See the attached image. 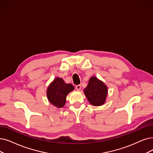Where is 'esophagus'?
I'll use <instances>...</instances> for the list:
<instances>
[{"label": "esophagus", "instance_id": "1", "mask_svg": "<svg viewBox=\"0 0 153 153\" xmlns=\"http://www.w3.org/2000/svg\"><path fill=\"white\" fill-rule=\"evenodd\" d=\"M76 89L77 90H80V89H81V85H76Z\"/></svg>", "mask_w": 153, "mask_h": 153}]
</instances>
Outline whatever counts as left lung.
Instances as JSON below:
<instances>
[{
	"label": "left lung",
	"mask_w": 153,
	"mask_h": 153,
	"mask_svg": "<svg viewBox=\"0 0 153 153\" xmlns=\"http://www.w3.org/2000/svg\"><path fill=\"white\" fill-rule=\"evenodd\" d=\"M83 91L91 105L100 106L104 104L106 101L108 88L102 80L96 76H91Z\"/></svg>",
	"instance_id": "1"
}]
</instances>
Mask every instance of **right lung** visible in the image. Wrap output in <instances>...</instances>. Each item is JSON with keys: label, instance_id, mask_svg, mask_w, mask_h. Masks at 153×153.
I'll use <instances>...</instances> for the list:
<instances>
[{"label": "right lung", "instance_id": "right-lung-1", "mask_svg": "<svg viewBox=\"0 0 153 153\" xmlns=\"http://www.w3.org/2000/svg\"><path fill=\"white\" fill-rule=\"evenodd\" d=\"M73 90V85L65 83L62 78L56 77L48 87L47 98L53 106L62 108L65 105L67 95Z\"/></svg>", "mask_w": 153, "mask_h": 153}]
</instances>
